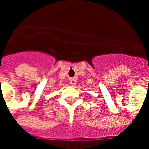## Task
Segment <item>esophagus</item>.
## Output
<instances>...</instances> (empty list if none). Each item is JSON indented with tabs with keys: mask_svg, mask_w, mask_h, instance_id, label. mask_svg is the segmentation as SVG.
<instances>
[{
	"mask_svg": "<svg viewBox=\"0 0 149 149\" xmlns=\"http://www.w3.org/2000/svg\"><path fill=\"white\" fill-rule=\"evenodd\" d=\"M70 84H72V86H75V85H76V84H77V77H72V78H70Z\"/></svg>",
	"mask_w": 149,
	"mask_h": 149,
	"instance_id": "1",
	"label": "esophagus"
}]
</instances>
